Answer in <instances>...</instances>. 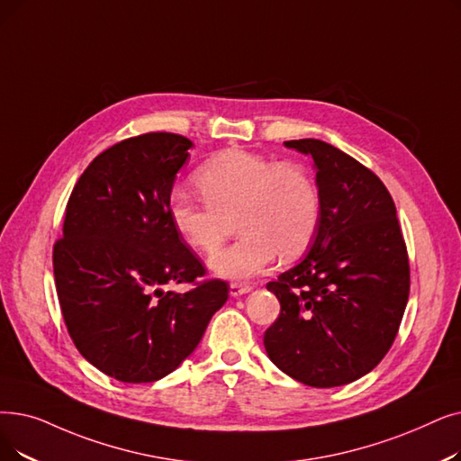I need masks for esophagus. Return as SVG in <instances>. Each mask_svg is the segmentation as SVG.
Masks as SVG:
<instances>
[{"mask_svg": "<svg viewBox=\"0 0 461 461\" xmlns=\"http://www.w3.org/2000/svg\"><path fill=\"white\" fill-rule=\"evenodd\" d=\"M252 288L249 285H241V283H231L230 285V294L231 297H241L245 294H249Z\"/></svg>", "mask_w": 461, "mask_h": 461, "instance_id": "34e87169", "label": "esophagus"}]
</instances>
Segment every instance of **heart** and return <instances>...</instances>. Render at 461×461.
I'll use <instances>...</instances> for the list:
<instances>
[{"label": "heart", "mask_w": 461, "mask_h": 461, "mask_svg": "<svg viewBox=\"0 0 461 461\" xmlns=\"http://www.w3.org/2000/svg\"><path fill=\"white\" fill-rule=\"evenodd\" d=\"M203 199L176 190L169 199L171 222L197 252L212 254L237 218L239 241L214 254L209 267L226 278L262 273L275 258L302 254L318 228L320 195L312 176L297 164L241 149L216 154L195 173Z\"/></svg>", "instance_id": "b5f03b06"}]
</instances>
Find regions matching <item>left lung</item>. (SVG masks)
<instances>
[{
    "label": "left lung",
    "mask_w": 461,
    "mask_h": 461,
    "mask_svg": "<svg viewBox=\"0 0 461 461\" xmlns=\"http://www.w3.org/2000/svg\"><path fill=\"white\" fill-rule=\"evenodd\" d=\"M285 147L312 158L320 220L309 252L267 290L280 314L266 331L271 362L314 388L343 386L390 350L409 299V258L390 192L320 139Z\"/></svg>",
    "instance_id": "obj_1"
}]
</instances>
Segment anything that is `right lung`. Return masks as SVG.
Returning a JSON list of instances; mask_svg holds the SVG:
<instances>
[{
  "label": "right lung",
  "mask_w": 461,
  "mask_h": 461,
  "mask_svg": "<svg viewBox=\"0 0 461 461\" xmlns=\"http://www.w3.org/2000/svg\"><path fill=\"white\" fill-rule=\"evenodd\" d=\"M194 147L145 133L99 154L78 178L52 264L68 331L88 362L120 383H154L195 350L228 283L207 280L169 216L178 169ZM194 282L185 294L163 286Z\"/></svg>",
  "instance_id": "right-lung-1"
}]
</instances>
